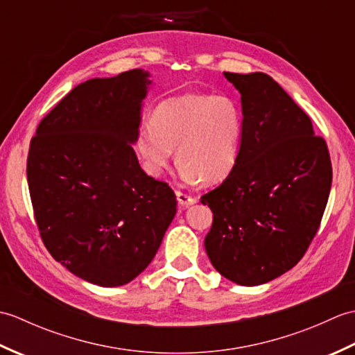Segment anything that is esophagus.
<instances>
[{"instance_id":"obj_1","label":"esophagus","mask_w":355,"mask_h":355,"mask_svg":"<svg viewBox=\"0 0 355 355\" xmlns=\"http://www.w3.org/2000/svg\"><path fill=\"white\" fill-rule=\"evenodd\" d=\"M175 195H177L178 202H180V205H182V206H191V205H193V202H197V198H195L193 195L186 193V192H183V191H177Z\"/></svg>"}]
</instances>
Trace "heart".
Returning a JSON list of instances; mask_svg holds the SVG:
<instances>
[{"label": "heart", "instance_id": "heart-1", "mask_svg": "<svg viewBox=\"0 0 355 355\" xmlns=\"http://www.w3.org/2000/svg\"><path fill=\"white\" fill-rule=\"evenodd\" d=\"M244 126L243 108L232 96L183 93L157 105L150 126L135 134V149L149 175H162L175 148L186 182L216 183L235 168Z\"/></svg>", "mask_w": 355, "mask_h": 355}]
</instances>
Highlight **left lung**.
Returning <instances> with one entry per match:
<instances>
[{
  "mask_svg": "<svg viewBox=\"0 0 355 355\" xmlns=\"http://www.w3.org/2000/svg\"><path fill=\"white\" fill-rule=\"evenodd\" d=\"M224 76L241 93L244 137L235 168L201 197L212 209L205 247L239 285H261L304 258L325 212L333 166L310 117L266 73Z\"/></svg>",
  "mask_w": 355,
  "mask_h": 355,
  "instance_id": "8db88e82",
  "label": "left lung"
}]
</instances>
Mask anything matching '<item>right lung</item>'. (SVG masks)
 <instances>
[{"instance_id": "right-lung-1", "label": "right lung", "mask_w": 355, "mask_h": 355, "mask_svg": "<svg viewBox=\"0 0 355 355\" xmlns=\"http://www.w3.org/2000/svg\"><path fill=\"white\" fill-rule=\"evenodd\" d=\"M148 73L74 87L30 140L27 183L49 253L101 286L125 285L153 261L177 212L166 182L146 175L131 143Z\"/></svg>"}]
</instances>
